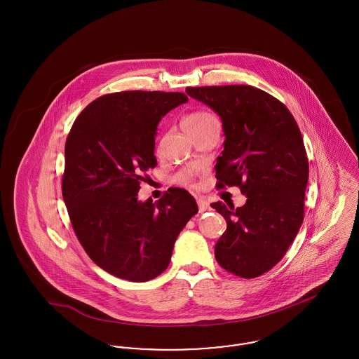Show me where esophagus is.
I'll return each mask as SVG.
<instances>
[{"label": "esophagus", "instance_id": "1", "mask_svg": "<svg viewBox=\"0 0 359 359\" xmlns=\"http://www.w3.org/2000/svg\"><path fill=\"white\" fill-rule=\"evenodd\" d=\"M198 207H199V212H205L207 210H210V203L205 202V199H199Z\"/></svg>", "mask_w": 359, "mask_h": 359}]
</instances>
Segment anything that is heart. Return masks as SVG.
<instances>
[{"mask_svg": "<svg viewBox=\"0 0 359 359\" xmlns=\"http://www.w3.org/2000/svg\"><path fill=\"white\" fill-rule=\"evenodd\" d=\"M214 121L217 120L212 114L205 113V111H196V113L189 114L183 120V129L186 130V133H191V132H195V130H199V129L205 128L208 123H211ZM194 175H195L194 170H184V171L179 172L175 176V182L182 183V184H187L192 180Z\"/></svg>", "mask_w": 359, "mask_h": 359, "instance_id": "obj_1", "label": "heart"}]
</instances>
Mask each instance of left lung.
Returning <instances> with one entry per match:
<instances>
[{"instance_id":"1","label":"left lung","mask_w":359,"mask_h":359,"mask_svg":"<svg viewBox=\"0 0 359 359\" xmlns=\"http://www.w3.org/2000/svg\"><path fill=\"white\" fill-rule=\"evenodd\" d=\"M222 121L217 187L238 186L242 207L212 203L227 223L215 245L223 269L243 278L268 272L287 253L304 219L308 160L290 110L252 86L187 87Z\"/></svg>"}]
</instances>
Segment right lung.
<instances>
[{"mask_svg":"<svg viewBox=\"0 0 359 359\" xmlns=\"http://www.w3.org/2000/svg\"><path fill=\"white\" fill-rule=\"evenodd\" d=\"M188 102L182 93L123 91L90 103L66 141L63 199L88 257L107 273L149 281L171 261L175 241L198 212L184 188L138 201L142 175L157 165V125Z\"/></svg>","mask_w":359,"mask_h":359,"instance_id":"obj_1","label":"right lung"}]
</instances>
